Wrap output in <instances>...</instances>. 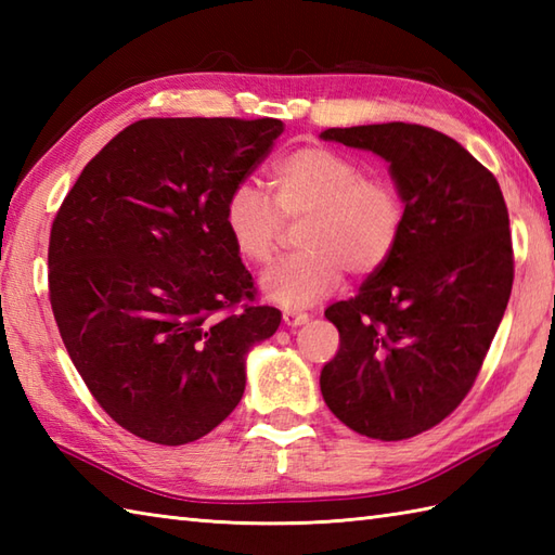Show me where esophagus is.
<instances>
[{
    "label": "esophagus",
    "instance_id": "34e87169",
    "mask_svg": "<svg viewBox=\"0 0 555 555\" xmlns=\"http://www.w3.org/2000/svg\"><path fill=\"white\" fill-rule=\"evenodd\" d=\"M308 320H310V317L305 314V312L284 310V324H286V326H300V324H305Z\"/></svg>",
    "mask_w": 555,
    "mask_h": 555
}]
</instances>
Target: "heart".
I'll list each match as a JSON object with an SVG mask.
<instances>
[{
  "label": "heart",
  "mask_w": 555,
  "mask_h": 555,
  "mask_svg": "<svg viewBox=\"0 0 555 555\" xmlns=\"http://www.w3.org/2000/svg\"><path fill=\"white\" fill-rule=\"evenodd\" d=\"M274 205L253 183L235 185L223 203V229L245 262L269 264L284 221L305 219L300 253L281 259L259 279L262 296L284 308L322 300L344 279L379 271L393 255L405 223V205L386 176L326 145H302L269 169Z\"/></svg>",
  "instance_id": "b5f03b06"
}]
</instances>
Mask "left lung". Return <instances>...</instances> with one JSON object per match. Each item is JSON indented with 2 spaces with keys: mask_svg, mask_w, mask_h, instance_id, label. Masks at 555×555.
I'll return each instance as SVG.
<instances>
[{
  "mask_svg": "<svg viewBox=\"0 0 555 555\" xmlns=\"http://www.w3.org/2000/svg\"><path fill=\"white\" fill-rule=\"evenodd\" d=\"M324 140L391 164L405 205L393 255L356 296L326 308L340 348L320 386L362 436L403 441L463 403L513 288L508 207L493 173L434 128H326Z\"/></svg>",
  "mask_w": 555,
  "mask_h": 555,
  "instance_id": "left-lung-1",
  "label": "left lung"
}]
</instances>
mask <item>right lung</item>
<instances>
[{
    "label": "right lung",
    "mask_w": 555,
    "mask_h": 555,
    "mask_svg": "<svg viewBox=\"0 0 555 555\" xmlns=\"http://www.w3.org/2000/svg\"><path fill=\"white\" fill-rule=\"evenodd\" d=\"M279 119H143L88 162L50 233V302L100 408L183 446L227 420L245 356L281 324L223 229V203Z\"/></svg>",
    "instance_id": "obj_1"
}]
</instances>
